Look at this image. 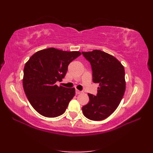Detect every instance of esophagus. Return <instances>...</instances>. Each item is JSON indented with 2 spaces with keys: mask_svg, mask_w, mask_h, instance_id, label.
Wrapping results in <instances>:
<instances>
[{
  "mask_svg": "<svg viewBox=\"0 0 153 153\" xmlns=\"http://www.w3.org/2000/svg\"><path fill=\"white\" fill-rule=\"evenodd\" d=\"M76 94H81V91L78 90H76Z\"/></svg>",
  "mask_w": 153,
  "mask_h": 153,
  "instance_id": "1",
  "label": "esophagus"
}]
</instances>
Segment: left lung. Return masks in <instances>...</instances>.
I'll return each mask as SVG.
<instances>
[{
    "mask_svg": "<svg viewBox=\"0 0 153 153\" xmlns=\"http://www.w3.org/2000/svg\"><path fill=\"white\" fill-rule=\"evenodd\" d=\"M90 62L93 82L99 84L96 96L88 94L89 102L82 107L83 114L91 120H102L118 107L126 89L125 72L117 59L99 50L82 52Z\"/></svg>",
    "mask_w": 153,
    "mask_h": 153,
    "instance_id": "8db88e82",
    "label": "left lung"
}]
</instances>
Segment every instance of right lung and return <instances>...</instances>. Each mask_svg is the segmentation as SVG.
I'll return each mask as SVG.
<instances>
[{"label":"right lung","mask_w":153,"mask_h":153,"mask_svg":"<svg viewBox=\"0 0 153 153\" xmlns=\"http://www.w3.org/2000/svg\"><path fill=\"white\" fill-rule=\"evenodd\" d=\"M79 51L48 48L34 53L25 63L22 84L30 105L42 116L55 117L63 114L75 95V89L57 86L65 76L69 63Z\"/></svg>","instance_id":"obj_1"}]
</instances>
